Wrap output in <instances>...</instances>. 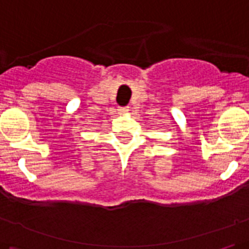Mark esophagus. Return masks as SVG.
I'll use <instances>...</instances> for the list:
<instances>
[{"label": "esophagus", "instance_id": "obj_1", "mask_svg": "<svg viewBox=\"0 0 249 249\" xmlns=\"http://www.w3.org/2000/svg\"><path fill=\"white\" fill-rule=\"evenodd\" d=\"M118 110H119V112H121V114H125V112L129 111V106H120Z\"/></svg>", "mask_w": 249, "mask_h": 249}]
</instances>
